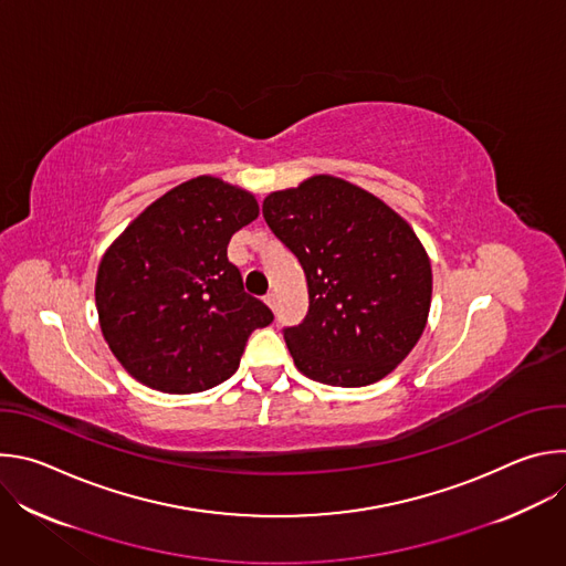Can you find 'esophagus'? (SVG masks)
<instances>
[{"mask_svg": "<svg viewBox=\"0 0 566 566\" xmlns=\"http://www.w3.org/2000/svg\"><path fill=\"white\" fill-rule=\"evenodd\" d=\"M264 302H266L271 308H275V293H269V295H264Z\"/></svg>", "mask_w": 566, "mask_h": 566, "instance_id": "esophagus-1", "label": "esophagus"}]
</instances>
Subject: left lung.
<instances>
[{
	"mask_svg": "<svg viewBox=\"0 0 566 566\" xmlns=\"http://www.w3.org/2000/svg\"><path fill=\"white\" fill-rule=\"evenodd\" d=\"M262 212L306 275L308 313L284 332L295 367L338 387L391 374L419 343L432 302L430 258L412 226L332 175L271 192Z\"/></svg>",
	"mask_w": 566,
	"mask_h": 566,
	"instance_id": "8db88e82",
	"label": "left lung"
}]
</instances>
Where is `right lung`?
<instances>
[{"label": "right lung", "mask_w": 566, "mask_h": 566, "mask_svg": "<svg viewBox=\"0 0 566 566\" xmlns=\"http://www.w3.org/2000/svg\"><path fill=\"white\" fill-rule=\"evenodd\" d=\"M258 214L253 192L201 175L151 201L112 241L98 264L96 308L129 376L195 394L237 371L249 336L273 322L226 253Z\"/></svg>", "instance_id": "1"}]
</instances>
